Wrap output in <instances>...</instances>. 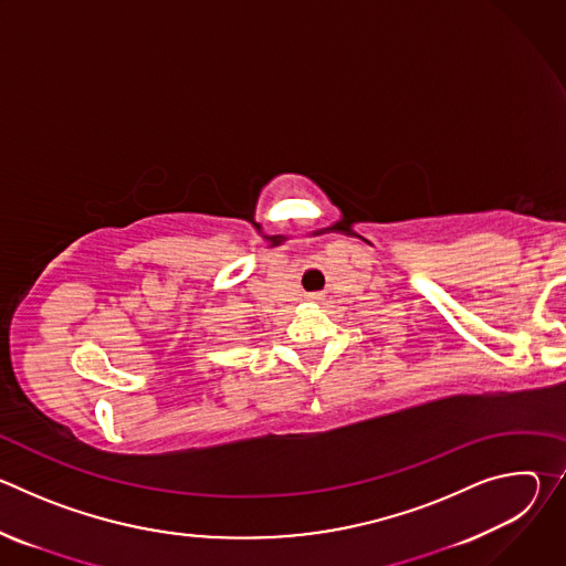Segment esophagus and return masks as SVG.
Segmentation results:
<instances>
[{
	"label": "esophagus",
	"instance_id": "esophagus-1",
	"mask_svg": "<svg viewBox=\"0 0 566 566\" xmlns=\"http://www.w3.org/2000/svg\"><path fill=\"white\" fill-rule=\"evenodd\" d=\"M306 300H308V302H319L322 295H319V293H311V295H306Z\"/></svg>",
	"mask_w": 566,
	"mask_h": 566
}]
</instances>
